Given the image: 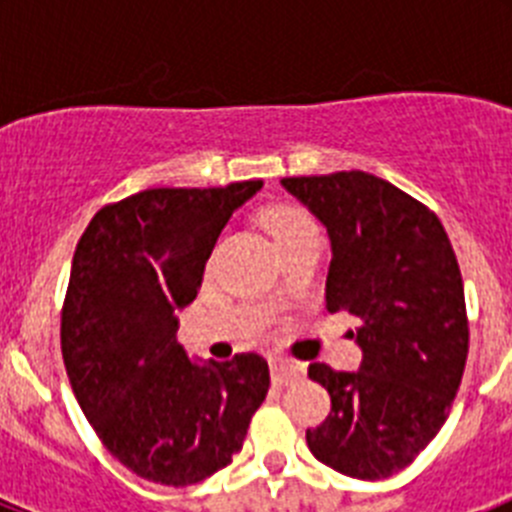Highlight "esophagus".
Masks as SVG:
<instances>
[{
	"label": "esophagus",
	"instance_id": "1",
	"mask_svg": "<svg viewBox=\"0 0 512 512\" xmlns=\"http://www.w3.org/2000/svg\"><path fill=\"white\" fill-rule=\"evenodd\" d=\"M302 374H305V364H300V361H292L287 356H274L271 359V379L277 384L295 382Z\"/></svg>",
	"mask_w": 512,
	"mask_h": 512
}]
</instances>
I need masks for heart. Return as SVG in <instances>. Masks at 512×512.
Listing matches in <instances>:
<instances>
[{
	"label": "heart",
	"mask_w": 512,
	"mask_h": 512,
	"mask_svg": "<svg viewBox=\"0 0 512 512\" xmlns=\"http://www.w3.org/2000/svg\"><path fill=\"white\" fill-rule=\"evenodd\" d=\"M266 223H269L271 235H274L277 241H282L284 235L312 225V220L305 215V212L295 210V207H274V210L269 212V217H266Z\"/></svg>",
	"instance_id": "1"
}]
</instances>
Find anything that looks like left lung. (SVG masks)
<instances>
[{
	"instance_id": "left-lung-1",
	"label": "left lung",
	"mask_w": 512,
	"mask_h": 512,
	"mask_svg": "<svg viewBox=\"0 0 512 512\" xmlns=\"http://www.w3.org/2000/svg\"><path fill=\"white\" fill-rule=\"evenodd\" d=\"M282 187L325 225V302L361 320L359 372L310 364L330 413L307 428L325 467L356 479L405 469L446 423L469 351L464 284L441 220L366 171L292 176Z\"/></svg>"
}]
</instances>
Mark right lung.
I'll use <instances>...</instances> for the list:
<instances>
[{
    "instance_id": "1",
    "label": "right lung",
    "mask_w": 512,
    "mask_h": 512,
    "mask_svg": "<svg viewBox=\"0 0 512 512\" xmlns=\"http://www.w3.org/2000/svg\"><path fill=\"white\" fill-rule=\"evenodd\" d=\"M259 189H146L102 207L76 246L66 374L107 451L148 482L187 487L228 467L269 392L259 354L189 359L176 336L217 238Z\"/></svg>"
}]
</instances>
